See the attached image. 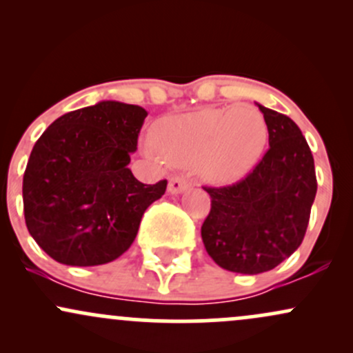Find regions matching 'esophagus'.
I'll return each instance as SVG.
<instances>
[{
	"mask_svg": "<svg viewBox=\"0 0 353 353\" xmlns=\"http://www.w3.org/2000/svg\"><path fill=\"white\" fill-rule=\"evenodd\" d=\"M188 189H189V182L185 179H182V177H172V179L169 181L168 190L171 194H182V192H185Z\"/></svg>",
	"mask_w": 353,
	"mask_h": 353,
	"instance_id": "34e87169",
	"label": "esophagus"
}]
</instances>
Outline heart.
<instances>
[{
	"label": "heart",
	"instance_id": "b5f03b06",
	"mask_svg": "<svg viewBox=\"0 0 353 353\" xmlns=\"http://www.w3.org/2000/svg\"><path fill=\"white\" fill-rule=\"evenodd\" d=\"M267 139L264 114L250 104H239L163 117L144 151L174 165L196 164L202 179L225 185L242 179L259 163Z\"/></svg>",
	"mask_w": 353,
	"mask_h": 353
}]
</instances>
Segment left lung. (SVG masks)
<instances>
[{
    "mask_svg": "<svg viewBox=\"0 0 353 353\" xmlns=\"http://www.w3.org/2000/svg\"><path fill=\"white\" fill-rule=\"evenodd\" d=\"M269 129V151L245 179L204 188L210 212L201 229L212 261L237 274H262L302 244L317 194L314 156L290 117L255 103Z\"/></svg>",
    "mask_w": 353,
    "mask_h": 353,
    "instance_id": "8db88e82",
    "label": "left lung"
}]
</instances>
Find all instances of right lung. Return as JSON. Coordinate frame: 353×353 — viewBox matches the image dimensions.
Here are the masks:
<instances>
[{
	"instance_id": "1",
	"label": "right lung",
	"mask_w": 353,
	"mask_h": 353,
	"mask_svg": "<svg viewBox=\"0 0 353 353\" xmlns=\"http://www.w3.org/2000/svg\"><path fill=\"white\" fill-rule=\"evenodd\" d=\"M144 108L99 101L58 117L36 141L23 177L28 230L64 265H101L131 247L168 181L143 184L128 164Z\"/></svg>"
}]
</instances>
